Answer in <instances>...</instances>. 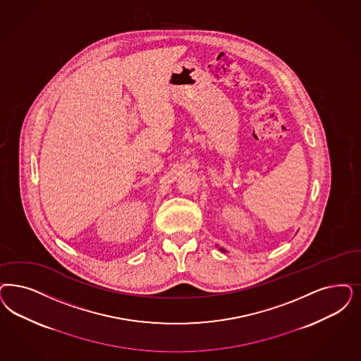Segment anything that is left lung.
Masks as SVG:
<instances>
[{
	"instance_id": "left-lung-1",
	"label": "left lung",
	"mask_w": 361,
	"mask_h": 361,
	"mask_svg": "<svg viewBox=\"0 0 361 361\" xmlns=\"http://www.w3.org/2000/svg\"><path fill=\"white\" fill-rule=\"evenodd\" d=\"M220 250H223V252H225L224 249L220 248Z\"/></svg>"
}]
</instances>
